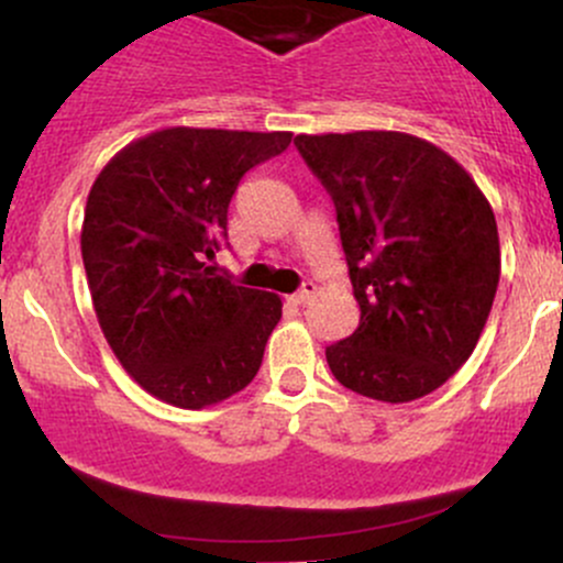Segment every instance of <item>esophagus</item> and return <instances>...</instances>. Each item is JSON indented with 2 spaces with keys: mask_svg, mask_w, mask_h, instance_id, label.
<instances>
[{
  "mask_svg": "<svg viewBox=\"0 0 563 563\" xmlns=\"http://www.w3.org/2000/svg\"><path fill=\"white\" fill-rule=\"evenodd\" d=\"M318 297V286H316V283H312V280H307L305 283V286H301L299 288V291L297 294H294V301H297V305H310V301L312 299H316Z\"/></svg>",
  "mask_w": 563,
  "mask_h": 563,
  "instance_id": "34e87169",
  "label": "esophagus"
}]
</instances>
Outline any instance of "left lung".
Instances as JSON below:
<instances>
[{
  "mask_svg": "<svg viewBox=\"0 0 563 563\" xmlns=\"http://www.w3.org/2000/svg\"><path fill=\"white\" fill-rule=\"evenodd\" d=\"M336 207L358 329L327 347L345 388L401 405L431 394L481 340L501 253L472 175L405 132L297 134Z\"/></svg>",
  "mask_w": 563,
  "mask_h": 563,
  "instance_id": "left-lung-1",
  "label": "left lung"
}]
</instances>
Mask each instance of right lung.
Listing matches in <instances>:
<instances>
[{
    "label": "right lung",
    "mask_w": 563,
    "mask_h": 563,
    "mask_svg": "<svg viewBox=\"0 0 563 563\" xmlns=\"http://www.w3.org/2000/svg\"><path fill=\"white\" fill-rule=\"evenodd\" d=\"M291 132L169 126L129 142L88 191L80 251L104 340L147 394L202 410L256 377L283 316L205 258L227 234L240 177Z\"/></svg>",
    "instance_id": "add662e5"
}]
</instances>
